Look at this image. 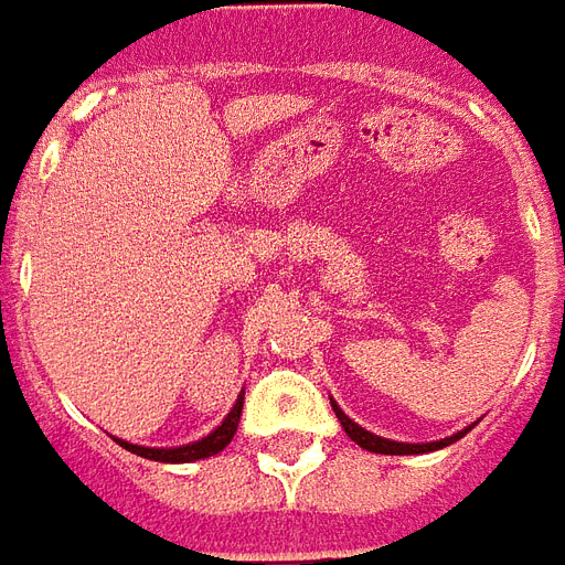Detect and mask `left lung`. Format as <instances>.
Returning <instances> with one entry per match:
<instances>
[{
    "mask_svg": "<svg viewBox=\"0 0 565 565\" xmlns=\"http://www.w3.org/2000/svg\"><path fill=\"white\" fill-rule=\"evenodd\" d=\"M331 406H333V413H337V422L343 424V430L349 434V439L358 443L361 448H367V451H376V455H427V451H439V448H446L451 446V443H457V439H463V436L476 427V424H469V427H463V430H457V434L446 436V439H436V443H394V439L370 434V430H364L361 424L352 422V418L337 406L333 397H331Z\"/></svg>",
    "mask_w": 565,
    "mask_h": 565,
    "instance_id": "left-lung-1",
    "label": "left lung"
}]
</instances>
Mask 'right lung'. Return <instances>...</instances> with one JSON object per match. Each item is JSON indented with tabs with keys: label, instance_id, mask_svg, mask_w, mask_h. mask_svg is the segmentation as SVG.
Here are the masks:
<instances>
[{
	"label": "right lung",
	"instance_id": "right-lung-1",
	"mask_svg": "<svg viewBox=\"0 0 565 565\" xmlns=\"http://www.w3.org/2000/svg\"><path fill=\"white\" fill-rule=\"evenodd\" d=\"M243 413V391L237 394L234 401L232 413L222 418L220 427H213L207 436H201L195 443H186V446H174V448H150V446H135V443H126V439H117L119 446L131 451V455L147 457V460H159V463H195V460H204V457L220 455L222 448L228 446L237 434V424H241Z\"/></svg>",
	"mask_w": 565,
	"mask_h": 565
}]
</instances>
